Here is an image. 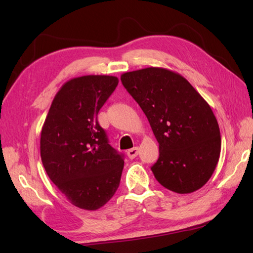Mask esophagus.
<instances>
[{
  "label": "esophagus",
  "mask_w": 253,
  "mask_h": 253,
  "mask_svg": "<svg viewBox=\"0 0 253 253\" xmlns=\"http://www.w3.org/2000/svg\"><path fill=\"white\" fill-rule=\"evenodd\" d=\"M138 153H139L138 147L132 148V149L128 150V151H127V155H128V158H129V159H135L137 155H138Z\"/></svg>",
  "instance_id": "esophagus-1"
}]
</instances>
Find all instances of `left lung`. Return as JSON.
Listing matches in <instances>:
<instances>
[{
    "label": "left lung",
    "mask_w": 253,
    "mask_h": 253,
    "mask_svg": "<svg viewBox=\"0 0 253 253\" xmlns=\"http://www.w3.org/2000/svg\"><path fill=\"white\" fill-rule=\"evenodd\" d=\"M122 84L141 107L159 142L151 168L166 189L190 193L211 178L221 133L211 107L179 74L160 67L125 73Z\"/></svg>",
    "instance_id": "8db88e82"
}]
</instances>
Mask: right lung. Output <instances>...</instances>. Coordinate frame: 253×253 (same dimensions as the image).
I'll return each instance as SVG.
<instances>
[{
	"instance_id": "1",
	"label": "right lung",
	"mask_w": 253,
	"mask_h": 253,
	"mask_svg": "<svg viewBox=\"0 0 253 253\" xmlns=\"http://www.w3.org/2000/svg\"><path fill=\"white\" fill-rule=\"evenodd\" d=\"M118 79L73 78L58 90L41 130L40 153L47 176L75 207L98 210L120 186L124 155L110 146L98 113Z\"/></svg>"
}]
</instances>
